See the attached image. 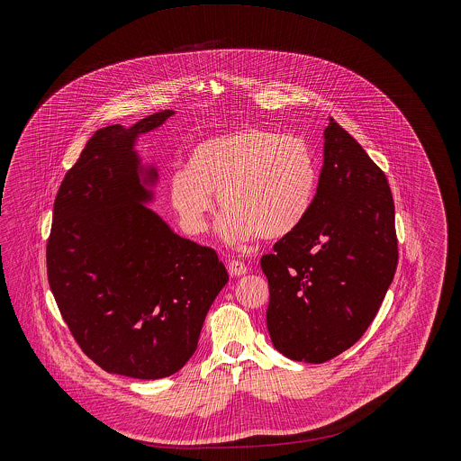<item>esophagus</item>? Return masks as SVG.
<instances>
[{
  "label": "esophagus",
  "instance_id": "obj_1",
  "mask_svg": "<svg viewBox=\"0 0 461 461\" xmlns=\"http://www.w3.org/2000/svg\"><path fill=\"white\" fill-rule=\"evenodd\" d=\"M227 269H229L230 276H241V275H245L249 271L247 264L241 263V261H230V263L227 264Z\"/></svg>",
  "mask_w": 461,
  "mask_h": 461
}]
</instances>
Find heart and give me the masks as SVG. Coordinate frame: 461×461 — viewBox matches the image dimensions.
I'll return each instance as SVG.
<instances>
[{
	"instance_id": "heart-1",
	"label": "heart",
	"mask_w": 461,
	"mask_h": 461,
	"mask_svg": "<svg viewBox=\"0 0 461 461\" xmlns=\"http://www.w3.org/2000/svg\"><path fill=\"white\" fill-rule=\"evenodd\" d=\"M318 165L309 141L243 126L197 143L170 179L172 207L190 234H202L212 198L223 209L220 236L243 245L256 234L280 240L307 216L318 188Z\"/></svg>"
}]
</instances>
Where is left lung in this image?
Wrapping results in <instances>:
<instances>
[{
	"label": "left lung",
	"instance_id": "left-lung-1",
	"mask_svg": "<svg viewBox=\"0 0 461 461\" xmlns=\"http://www.w3.org/2000/svg\"><path fill=\"white\" fill-rule=\"evenodd\" d=\"M394 218L384 170L330 117L312 205L261 259L266 323L282 355L323 364L364 335L394 278Z\"/></svg>",
	"mask_w": 461,
	"mask_h": 461
}]
</instances>
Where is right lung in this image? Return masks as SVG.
<instances>
[{
	"mask_svg": "<svg viewBox=\"0 0 461 461\" xmlns=\"http://www.w3.org/2000/svg\"><path fill=\"white\" fill-rule=\"evenodd\" d=\"M174 112L94 132L67 170L46 247L67 329L101 369L138 380L177 373L229 275L218 254L174 234L150 209L132 141Z\"/></svg>",
	"mask_w": 461,
	"mask_h": 461,
	"instance_id": "right-lung-1",
	"label": "right lung"
}]
</instances>
